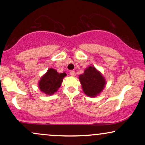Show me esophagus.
I'll use <instances>...</instances> for the list:
<instances>
[{"label": "esophagus", "instance_id": "esophagus-1", "mask_svg": "<svg viewBox=\"0 0 145 145\" xmlns=\"http://www.w3.org/2000/svg\"><path fill=\"white\" fill-rule=\"evenodd\" d=\"M70 75L71 76H76V72H75L74 71H71Z\"/></svg>", "mask_w": 145, "mask_h": 145}]
</instances>
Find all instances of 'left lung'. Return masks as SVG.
Returning a JSON list of instances; mask_svg holds the SVG:
<instances>
[{
  "label": "left lung",
  "mask_w": 145,
  "mask_h": 145,
  "mask_svg": "<svg viewBox=\"0 0 145 145\" xmlns=\"http://www.w3.org/2000/svg\"><path fill=\"white\" fill-rule=\"evenodd\" d=\"M80 82L84 93L89 97H96L102 91L106 85V80L94 66H89L84 74L79 76Z\"/></svg>",
  "instance_id": "8db88e82"
}]
</instances>
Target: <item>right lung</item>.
I'll use <instances>...</instances> for the list:
<instances>
[{
    "label": "right lung",
    "instance_id": "add662e5",
    "mask_svg": "<svg viewBox=\"0 0 145 145\" xmlns=\"http://www.w3.org/2000/svg\"><path fill=\"white\" fill-rule=\"evenodd\" d=\"M66 76L65 73L59 74L56 69L50 68L39 80V89L46 95H53L61 87L63 78Z\"/></svg>",
    "mask_w": 145,
    "mask_h": 145
}]
</instances>
